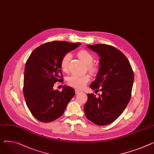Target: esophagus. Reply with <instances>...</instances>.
<instances>
[{
	"label": "esophagus",
	"mask_w": 154,
	"mask_h": 154,
	"mask_svg": "<svg viewBox=\"0 0 154 154\" xmlns=\"http://www.w3.org/2000/svg\"><path fill=\"white\" fill-rule=\"evenodd\" d=\"M75 91L76 94H80V93H82V91L80 90H79V89H75Z\"/></svg>",
	"instance_id": "1"
}]
</instances>
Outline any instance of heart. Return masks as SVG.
Listing matches in <instances>:
<instances>
[{"label":"heart","instance_id":"heart-1","mask_svg":"<svg viewBox=\"0 0 154 154\" xmlns=\"http://www.w3.org/2000/svg\"><path fill=\"white\" fill-rule=\"evenodd\" d=\"M79 57L83 62L88 65V69L91 74H95L98 70L97 68L92 65L94 60V57L86 50H80L77 53ZM71 54L67 53L64 55L60 62V68L63 71L66 72L68 69V64L71 59ZM90 80V77L88 75H80L72 74L67 79L68 85L76 88H82L86 85Z\"/></svg>","mask_w":154,"mask_h":154}]
</instances>
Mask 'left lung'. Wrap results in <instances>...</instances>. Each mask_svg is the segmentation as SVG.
Returning <instances> with one entry per match:
<instances>
[{"mask_svg": "<svg viewBox=\"0 0 154 154\" xmlns=\"http://www.w3.org/2000/svg\"><path fill=\"white\" fill-rule=\"evenodd\" d=\"M87 47L100 57L98 72L90 87L102 94L98 98L94 94H88L84 111L92 122L105 126L115 121L129 103L134 73L127 57L116 48L105 44Z\"/></svg>", "mask_w": 154, "mask_h": 154, "instance_id": "left-lung-1", "label": "left lung"}]
</instances>
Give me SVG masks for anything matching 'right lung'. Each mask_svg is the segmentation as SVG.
<instances>
[{
  "mask_svg": "<svg viewBox=\"0 0 154 154\" xmlns=\"http://www.w3.org/2000/svg\"><path fill=\"white\" fill-rule=\"evenodd\" d=\"M80 43L54 41L36 48L28 59L24 72L23 95L33 116L43 122L62 116L74 95V89L64 85L62 91L54 90L57 82H63L60 62Z\"/></svg>",
  "mask_w": 154,
  "mask_h": 154,
  "instance_id": "add662e5",
  "label": "right lung"
}]
</instances>
